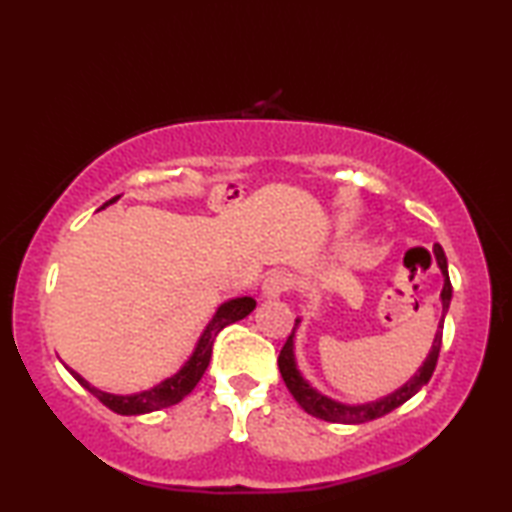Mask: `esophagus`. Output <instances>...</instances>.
Segmentation results:
<instances>
[{"label": "esophagus", "instance_id": "obj_1", "mask_svg": "<svg viewBox=\"0 0 512 512\" xmlns=\"http://www.w3.org/2000/svg\"><path fill=\"white\" fill-rule=\"evenodd\" d=\"M291 289H293V277L284 271H275L271 275H266V280L262 284V291L266 298H280Z\"/></svg>", "mask_w": 512, "mask_h": 512}]
</instances>
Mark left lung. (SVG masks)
Here are the masks:
<instances>
[{"mask_svg":"<svg viewBox=\"0 0 512 512\" xmlns=\"http://www.w3.org/2000/svg\"><path fill=\"white\" fill-rule=\"evenodd\" d=\"M433 250H436V259H438L440 271H443V275H445V287H443V293H440V298H443V318H440L438 334H436V339H433L429 357H427V361L422 363V368L415 372V377L411 381H406L400 391H395L393 395H388L379 402L359 404V406L339 404V402L329 400V397H325V395L316 393L314 388H311L307 381L300 377V372L296 368V361H293V332H291L287 343L282 345L280 357H277V366H280L284 384H287V388L293 395V400L300 404L302 411H307L309 415H314V418H320L325 422L361 424V422L377 420V418H381V415L391 413L393 409H397V406H402L406 400H411V397L418 393L424 384H429V379H431L433 370H436V363H438L440 345H443L445 314L449 309V300H452V282H449V273H447V257H445L443 248H440V246H436ZM293 329H296V327H293Z\"/></svg>","mask_w":512,"mask_h":512,"instance_id":"8db88e82","label":"left lung"}]
</instances>
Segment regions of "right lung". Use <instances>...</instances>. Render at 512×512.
Returning a JSON list of instances; mask_svg holds the SVG:
<instances>
[{
  "mask_svg": "<svg viewBox=\"0 0 512 512\" xmlns=\"http://www.w3.org/2000/svg\"><path fill=\"white\" fill-rule=\"evenodd\" d=\"M119 196L110 198V203H115ZM103 205V207H106ZM255 309V300L253 298H237V300H230L225 302V305L219 307L216 311V316L212 318V323L207 325V329L201 336V341H198L196 350L189 361L183 366V370L176 372V375L164 379L160 386L151 388V391H144V393H137V395H110V393H103L99 388L90 386L88 381H85L79 372L69 370L74 375V379L79 381L83 388H88V391L97 397L101 404H106L110 411L121 413V415H140V413H151V411H160V409H167L171 404H178L183 397H187L189 393L194 391V386L201 381L203 372L210 366V359H212V345L216 334L221 332L223 327H228L232 323H237V320L246 318L250 311Z\"/></svg>",
  "mask_w": 512,
  "mask_h": 512,
  "instance_id": "add662e5",
  "label": "right lung"
}]
</instances>
